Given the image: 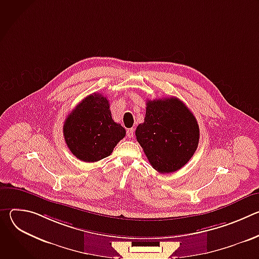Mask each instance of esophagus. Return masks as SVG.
<instances>
[{"label":"esophagus","instance_id":"esophagus-1","mask_svg":"<svg viewBox=\"0 0 259 259\" xmlns=\"http://www.w3.org/2000/svg\"><path fill=\"white\" fill-rule=\"evenodd\" d=\"M127 136L129 138H132L134 136V129L133 128H130V129L127 130Z\"/></svg>","mask_w":259,"mask_h":259}]
</instances>
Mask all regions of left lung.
I'll return each mask as SVG.
<instances>
[{"mask_svg":"<svg viewBox=\"0 0 259 259\" xmlns=\"http://www.w3.org/2000/svg\"><path fill=\"white\" fill-rule=\"evenodd\" d=\"M136 139L160 173H171L186 165L197 151L198 122L176 97L147 100L144 122L135 131Z\"/></svg>","mask_w":259,"mask_h":259,"instance_id":"1","label":"left lung"}]
</instances>
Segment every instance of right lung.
Here are the masks:
<instances>
[{"mask_svg": "<svg viewBox=\"0 0 259 259\" xmlns=\"http://www.w3.org/2000/svg\"><path fill=\"white\" fill-rule=\"evenodd\" d=\"M63 135L73 156L92 163L112 154L118 142L125 137L126 130L114 122L106 97L93 93L67 115Z\"/></svg>", "mask_w": 259, "mask_h": 259, "instance_id": "obj_1", "label": "right lung"}]
</instances>
